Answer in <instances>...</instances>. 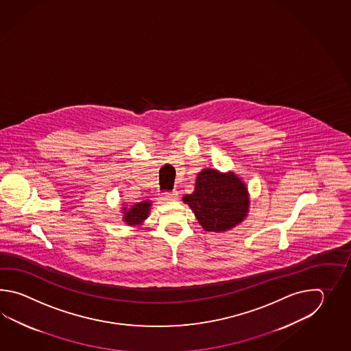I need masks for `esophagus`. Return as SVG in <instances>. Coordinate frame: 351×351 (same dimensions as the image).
Returning <instances> with one entry per match:
<instances>
[{
	"label": "esophagus",
	"mask_w": 351,
	"mask_h": 351,
	"mask_svg": "<svg viewBox=\"0 0 351 351\" xmlns=\"http://www.w3.org/2000/svg\"><path fill=\"white\" fill-rule=\"evenodd\" d=\"M165 201H176L178 199V192L177 191H172V192H165L163 195Z\"/></svg>",
	"instance_id": "1"
}]
</instances>
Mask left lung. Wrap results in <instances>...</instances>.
Wrapping results in <instances>:
<instances>
[{
  "label": "left lung",
  "mask_w": 351,
  "mask_h": 351,
  "mask_svg": "<svg viewBox=\"0 0 351 351\" xmlns=\"http://www.w3.org/2000/svg\"><path fill=\"white\" fill-rule=\"evenodd\" d=\"M183 201L193 210L206 231L230 230L243 221L248 209L246 186L233 173L203 169L195 179L192 194Z\"/></svg>",
  "instance_id": "left-lung-1"
}]
</instances>
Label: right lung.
Segmentation results:
<instances>
[{"instance_id": "1", "label": "right lung", "mask_w": 351, "mask_h": 351, "mask_svg": "<svg viewBox=\"0 0 351 351\" xmlns=\"http://www.w3.org/2000/svg\"><path fill=\"white\" fill-rule=\"evenodd\" d=\"M150 202H141L136 203L130 209H124V219L128 224H138L148 217Z\"/></svg>"}]
</instances>
